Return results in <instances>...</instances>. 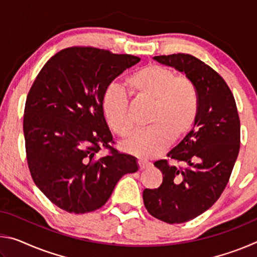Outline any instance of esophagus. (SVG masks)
Segmentation results:
<instances>
[{
    "instance_id": "1",
    "label": "esophagus",
    "mask_w": 257,
    "mask_h": 257,
    "mask_svg": "<svg viewBox=\"0 0 257 257\" xmlns=\"http://www.w3.org/2000/svg\"><path fill=\"white\" fill-rule=\"evenodd\" d=\"M138 167H139V170H144V169H147V168L151 167V163L146 160L139 159L138 160Z\"/></svg>"
}]
</instances>
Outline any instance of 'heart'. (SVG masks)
<instances>
[{"label":"heart","mask_w":257,"mask_h":257,"mask_svg":"<svg viewBox=\"0 0 257 257\" xmlns=\"http://www.w3.org/2000/svg\"><path fill=\"white\" fill-rule=\"evenodd\" d=\"M129 89L138 98L152 103L150 128L135 133L122 144L129 154L143 159L160 155L173 139L185 137L196 122L199 96L196 86L171 69L150 64L129 76ZM102 111L110 128L120 137H128L134 125L129 116L128 97L116 85L107 86L102 95Z\"/></svg>","instance_id":"heart-1"}]
</instances>
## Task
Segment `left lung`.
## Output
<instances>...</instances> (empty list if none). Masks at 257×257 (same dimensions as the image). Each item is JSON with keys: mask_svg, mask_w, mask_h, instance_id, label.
Returning <instances> with one entry per match:
<instances>
[{"mask_svg": "<svg viewBox=\"0 0 257 257\" xmlns=\"http://www.w3.org/2000/svg\"><path fill=\"white\" fill-rule=\"evenodd\" d=\"M154 60L186 73L199 96L194 128L169 152L170 160L154 163L163 175L162 184L143 191L151 215L184 223L207 211L223 193L240 147V120L227 82L203 61L185 53Z\"/></svg>", "mask_w": 257, "mask_h": 257, "instance_id": "1", "label": "left lung"}]
</instances>
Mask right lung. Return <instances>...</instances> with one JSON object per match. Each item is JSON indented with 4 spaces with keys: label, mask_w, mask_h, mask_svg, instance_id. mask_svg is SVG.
<instances>
[{
    "label": "right lung",
    "mask_w": 257,
    "mask_h": 257,
    "mask_svg": "<svg viewBox=\"0 0 257 257\" xmlns=\"http://www.w3.org/2000/svg\"><path fill=\"white\" fill-rule=\"evenodd\" d=\"M141 59L90 46L68 47L47 61L26 99L24 135L28 168L50 201L69 213L98 210L134 156L112 147L102 95ZM102 148L109 153L98 157Z\"/></svg>",
    "instance_id": "add662e5"
}]
</instances>
